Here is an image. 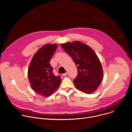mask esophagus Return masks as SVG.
I'll list each match as a JSON object with an SVG mask.
<instances>
[{
    "mask_svg": "<svg viewBox=\"0 0 132 132\" xmlns=\"http://www.w3.org/2000/svg\"><path fill=\"white\" fill-rule=\"evenodd\" d=\"M67 75V72H65V73H63V74H62V76H64V77L66 76Z\"/></svg>",
    "mask_w": 132,
    "mask_h": 132,
    "instance_id": "esophagus-1",
    "label": "esophagus"
}]
</instances>
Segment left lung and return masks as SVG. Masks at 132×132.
Returning <instances> with one entry per match:
<instances>
[{"label": "left lung", "mask_w": 132, "mask_h": 132, "mask_svg": "<svg viewBox=\"0 0 132 132\" xmlns=\"http://www.w3.org/2000/svg\"><path fill=\"white\" fill-rule=\"evenodd\" d=\"M61 46L71 56L77 67V76L73 81L75 87L87 94L95 92L103 78L102 65L95 52L79 41L68 42Z\"/></svg>", "instance_id": "left-lung-1"}]
</instances>
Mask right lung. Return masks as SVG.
Segmentation results:
<instances>
[{"instance_id": "obj_1", "label": "right lung", "mask_w": 132, "mask_h": 132, "mask_svg": "<svg viewBox=\"0 0 132 132\" xmlns=\"http://www.w3.org/2000/svg\"><path fill=\"white\" fill-rule=\"evenodd\" d=\"M57 47L56 44L44 45L34 54L28 68V76L31 88L44 97L51 96L62 81L60 76H55L50 64Z\"/></svg>"}]
</instances>
